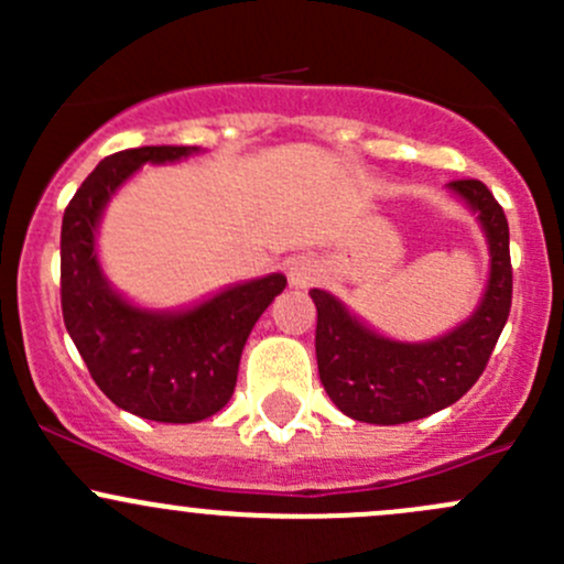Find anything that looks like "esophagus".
Returning <instances> with one entry per match:
<instances>
[{
    "label": "esophagus",
    "instance_id": "esophagus-1",
    "mask_svg": "<svg viewBox=\"0 0 564 564\" xmlns=\"http://www.w3.org/2000/svg\"><path fill=\"white\" fill-rule=\"evenodd\" d=\"M318 278H322V264L316 259H311V256H300V259H294L289 264V283L292 286L308 289L314 286Z\"/></svg>",
    "mask_w": 564,
    "mask_h": 564
}]
</instances>
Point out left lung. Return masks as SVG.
<instances>
[{
    "label": "left lung",
    "mask_w": 564,
    "mask_h": 564,
    "mask_svg": "<svg viewBox=\"0 0 564 564\" xmlns=\"http://www.w3.org/2000/svg\"><path fill=\"white\" fill-rule=\"evenodd\" d=\"M456 196L477 213L491 253V275L477 311L453 333L425 344H401L351 316L338 300L311 289L316 305L318 379L351 420L398 425L456 403L486 371L513 303L510 229L505 209L480 180H453Z\"/></svg>",
    "instance_id": "left-lung-1"
}]
</instances>
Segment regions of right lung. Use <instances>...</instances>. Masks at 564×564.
Segmentation results:
<instances>
[{
	"mask_svg": "<svg viewBox=\"0 0 564 564\" xmlns=\"http://www.w3.org/2000/svg\"><path fill=\"white\" fill-rule=\"evenodd\" d=\"M196 147H139L108 155L62 218V316L95 384L130 414L198 423L229 403L246 340L286 278L237 283L207 303L158 314L119 297L100 272L95 235L108 198L144 163H172Z\"/></svg>",
	"mask_w": 564,
	"mask_h": 564,
	"instance_id": "right-lung-1",
	"label": "right lung"
}]
</instances>
